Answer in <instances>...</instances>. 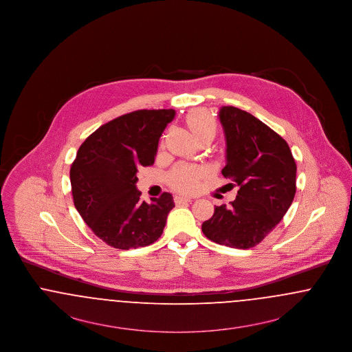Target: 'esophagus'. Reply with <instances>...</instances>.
I'll return each instance as SVG.
<instances>
[{
    "instance_id": "1",
    "label": "esophagus",
    "mask_w": 352,
    "mask_h": 352,
    "mask_svg": "<svg viewBox=\"0 0 352 352\" xmlns=\"http://www.w3.org/2000/svg\"><path fill=\"white\" fill-rule=\"evenodd\" d=\"M174 201H175V204H184V203H188V201H191V199H190V198H187V197L177 195V197L174 198Z\"/></svg>"
}]
</instances>
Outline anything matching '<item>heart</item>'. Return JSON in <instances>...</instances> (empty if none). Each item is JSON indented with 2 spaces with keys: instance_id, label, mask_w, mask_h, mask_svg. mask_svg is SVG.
Instances as JSON below:
<instances>
[{
  "instance_id": "heart-1",
  "label": "heart",
  "mask_w": 352,
  "mask_h": 352,
  "mask_svg": "<svg viewBox=\"0 0 352 352\" xmlns=\"http://www.w3.org/2000/svg\"><path fill=\"white\" fill-rule=\"evenodd\" d=\"M186 121L192 134L197 137V140L206 135L214 137L217 133L215 120L208 112L203 109L192 111L187 116ZM201 177H203L201 168L188 166V165H179L170 173L168 182L178 191L192 192L199 187Z\"/></svg>"
}]
</instances>
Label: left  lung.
<instances>
[{
  "label": "left lung",
  "mask_w": 352,
  "mask_h": 352,
  "mask_svg": "<svg viewBox=\"0 0 352 352\" xmlns=\"http://www.w3.org/2000/svg\"><path fill=\"white\" fill-rule=\"evenodd\" d=\"M219 120L227 144L221 174L240 188L230 207H215L201 231L214 243L250 250L289 210L296 195L297 166L284 138L251 113L221 107Z\"/></svg>",
  "instance_id": "8db88e82"
}]
</instances>
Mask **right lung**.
Wrapping results in <instances>:
<instances>
[{"label": "right lung", "mask_w": 352, "mask_h": 352, "mask_svg": "<svg viewBox=\"0 0 352 352\" xmlns=\"http://www.w3.org/2000/svg\"><path fill=\"white\" fill-rule=\"evenodd\" d=\"M174 109H141L115 118L91 134L76 153L69 181L74 204L99 239L118 250H135L160 239L175 206L164 192L140 199L137 168L151 166Z\"/></svg>", "instance_id": "obj_1"}]
</instances>
